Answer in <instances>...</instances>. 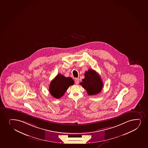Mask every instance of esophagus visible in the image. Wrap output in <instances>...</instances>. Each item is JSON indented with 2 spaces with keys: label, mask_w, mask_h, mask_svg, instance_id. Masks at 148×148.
Instances as JSON below:
<instances>
[{
  "label": "esophagus",
  "mask_w": 148,
  "mask_h": 148,
  "mask_svg": "<svg viewBox=\"0 0 148 148\" xmlns=\"http://www.w3.org/2000/svg\"><path fill=\"white\" fill-rule=\"evenodd\" d=\"M75 83L76 84H78L79 83V79L78 78H76L75 79Z\"/></svg>",
  "instance_id": "1"
}]
</instances>
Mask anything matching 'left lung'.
I'll use <instances>...</instances> for the list:
<instances>
[{
  "label": "left lung",
  "instance_id": "8db88e82",
  "mask_svg": "<svg viewBox=\"0 0 148 148\" xmlns=\"http://www.w3.org/2000/svg\"><path fill=\"white\" fill-rule=\"evenodd\" d=\"M85 78L80 84L82 85L89 95H96L101 92L103 88V83L101 77L94 70L89 69L85 72Z\"/></svg>",
  "mask_w": 148,
  "mask_h": 148
}]
</instances>
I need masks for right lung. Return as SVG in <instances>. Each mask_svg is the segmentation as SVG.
<instances>
[{
	"label": "right lung",
	"instance_id": "right-lung-1",
	"mask_svg": "<svg viewBox=\"0 0 148 148\" xmlns=\"http://www.w3.org/2000/svg\"><path fill=\"white\" fill-rule=\"evenodd\" d=\"M74 84V81L71 77H65L58 74L50 84L49 92L56 99H59L64 95L69 87Z\"/></svg>",
	"mask_w": 148,
	"mask_h": 148
}]
</instances>
